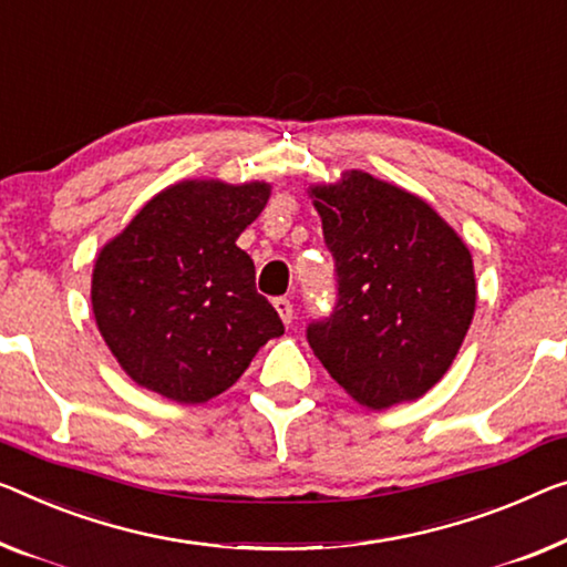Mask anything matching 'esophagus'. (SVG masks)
Masks as SVG:
<instances>
[{
    "label": "esophagus",
    "mask_w": 567,
    "mask_h": 567,
    "mask_svg": "<svg viewBox=\"0 0 567 567\" xmlns=\"http://www.w3.org/2000/svg\"><path fill=\"white\" fill-rule=\"evenodd\" d=\"M275 310L280 312L282 323H292V302L287 298H275Z\"/></svg>",
    "instance_id": "1"
}]
</instances>
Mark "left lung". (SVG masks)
Segmentation results:
<instances>
[{
    "mask_svg": "<svg viewBox=\"0 0 567 567\" xmlns=\"http://www.w3.org/2000/svg\"><path fill=\"white\" fill-rule=\"evenodd\" d=\"M310 196L336 265V306L306 331L312 353L371 410L417 400L468 333V247L425 200L369 173L351 171Z\"/></svg>",
    "mask_w": 567,
    "mask_h": 567,
    "instance_id": "1",
    "label": "left lung"
}]
</instances>
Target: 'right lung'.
<instances>
[{"label": "right lung", "instance_id": "1", "mask_svg": "<svg viewBox=\"0 0 567 567\" xmlns=\"http://www.w3.org/2000/svg\"><path fill=\"white\" fill-rule=\"evenodd\" d=\"M267 198V183H177L101 249L91 306L134 382L175 402H206L285 333L257 292L255 261L236 247Z\"/></svg>", "mask_w": 567, "mask_h": 567}]
</instances>
